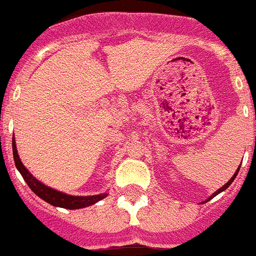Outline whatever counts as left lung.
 Returning a JSON list of instances; mask_svg holds the SVG:
<instances>
[{
  "label": "left lung",
  "mask_w": 256,
  "mask_h": 256,
  "mask_svg": "<svg viewBox=\"0 0 256 256\" xmlns=\"http://www.w3.org/2000/svg\"><path fill=\"white\" fill-rule=\"evenodd\" d=\"M238 171H240V168H238V170H236V174H234V175H232V178H230L229 182H226L225 186H221V188L218 189L217 192H214V193H213V194H212V196H210V197H209V198H208V200H206V201L212 200V198H213V197H216V196H217L218 193H221V192H224V190H225V189H228V188H229V186H230V184H232V182H234V178H236V175H238ZM206 201H205V202H206Z\"/></svg>",
  "instance_id": "1"
}]
</instances>
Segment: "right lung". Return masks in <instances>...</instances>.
<instances>
[{
  "mask_svg": "<svg viewBox=\"0 0 256 256\" xmlns=\"http://www.w3.org/2000/svg\"><path fill=\"white\" fill-rule=\"evenodd\" d=\"M13 156L16 170L20 172V175L24 178V182H27V186H30L31 190L36 196L40 197L42 200L51 204L54 206L64 208V209H81V208L90 206V205L98 202V201H101L102 198H105L108 196V193H101V194H94V196H70V194H66V193L59 192V190H55V189L44 186L43 182H39L38 178H35L34 176L31 175L30 172L26 170V167L22 164V162L20 159V155H18V151H16L14 136Z\"/></svg>",
  "mask_w": 256,
  "mask_h": 256,
  "instance_id": "obj_1",
  "label": "right lung"
}]
</instances>
